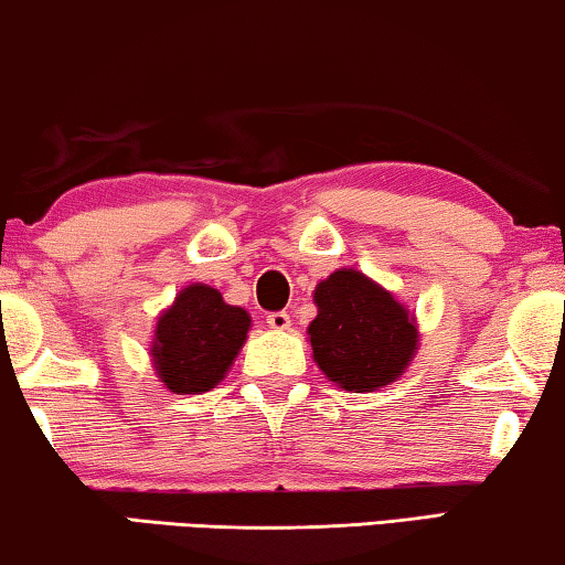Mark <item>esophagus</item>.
Returning a JSON list of instances; mask_svg holds the SVG:
<instances>
[{
  "label": "esophagus",
  "mask_w": 565,
  "mask_h": 565,
  "mask_svg": "<svg viewBox=\"0 0 565 565\" xmlns=\"http://www.w3.org/2000/svg\"><path fill=\"white\" fill-rule=\"evenodd\" d=\"M267 326L275 331H288L290 329V316L285 310H277V313L267 316Z\"/></svg>",
  "instance_id": "obj_1"
}]
</instances>
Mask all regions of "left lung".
<instances>
[{
    "label": "left lung",
    "instance_id": "left-lung-1",
    "mask_svg": "<svg viewBox=\"0 0 565 565\" xmlns=\"http://www.w3.org/2000/svg\"><path fill=\"white\" fill-rule=\"evenodd\" d=\"M318 316L308 326L313 359L326 377L349 392L395 382L418 349L415 316L390 290L354 267L316 285Z\"/></svg>",
    "mask_w": 565,
    "mask_h": 565
}]
</instances>
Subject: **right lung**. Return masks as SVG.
Masks as SVG:
<instances>
[{
    "mask_svg": "<svg viewBox=\"0 0 565 565\" xmlns=\"http://www.w3.org/2000/svg\"><path fill=\"white\" fill-rule=\"evenodd\" d=\"M252 318L228 306L211 285L193 282L178 292L154 326L152 364L175 395H201L224 380L247 341Z\"/></svg>",
    "mask_w": 565,
    "mask_h": 565,
    "instance_id": "add662e5",
    "label": "right lung"
}]
</instances>
